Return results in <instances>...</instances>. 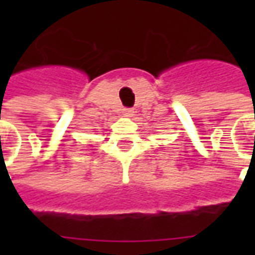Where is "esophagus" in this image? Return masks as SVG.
<instances>
[{
    "instance_id": "1",
    "label": "esophagus",
    "mask_w": 255,
    "mask_h": 255,
    "mask_svg": "<svg viewBox=\"0 0 255 255\" xmlns=\"http://www.w3.org/2000/svg\"><path fill=\"white\" fill-rule=\"evenodd\" d=\"M123 115H124V117H132L135 115V112H133L132 108H124L123 109Z\"/></svg>"
}]
</instances>
